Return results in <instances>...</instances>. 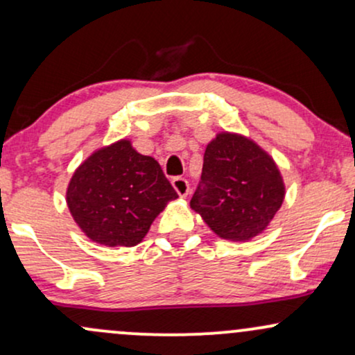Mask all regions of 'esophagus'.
<instances>
[{"instance_id":"esophagus-1","label":"esophagus","mask_w":355,"mask_h":355,"mask_svg":"<svg viewBox=\"0 0 355 355\" xmlns=\"http://www.w3.org/2000/svg\"><path fill=\"white\" fill-rule=\"evenodd\" d=\"M172 185H173L175 191H177V193L180 195L182 198L189 195V190H190V189H189V182H187V178H183V177H175V178H172Z\"/></svg>"}]
</instances>
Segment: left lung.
<instances>
[{
  "instance_id": "8db88e82",
  "label": "left lung",
  "mask_w": 355,
  "mask_h": 355,
  "mask_svg": "<svg viewBox=\"0 0 355 355\" xmlns=\"http://www.w3.org/2000/svg\"><path fill=\"white\" fill-rule=\"evenodd\" d=\"M284 197L274 158L250 138L220 132L205 148L190 207L220 239L247 242L267 229Z\"/></svg>"
}]
</instances>
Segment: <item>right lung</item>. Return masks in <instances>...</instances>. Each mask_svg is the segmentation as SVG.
I'll return each mask as SVG.
<instances>
[{
	"instance_id": "1",
	"label": "right lung",
	"mask_w": 355,
	"mask_h": 355,
	"mask_svg": "<svg viewBox=\"0 0 355 355\" xmlns=\"http://www.w3.org/2000/svg\"><path fill=\"white\" fill-rule=\"evenodd\" d=\"M175 198L177 191L158 162L138 153L126 138L95 150L75 170L67 189L76 225L89 240L107 247L140 243Z\"/></svg>"
}]
</instances>
